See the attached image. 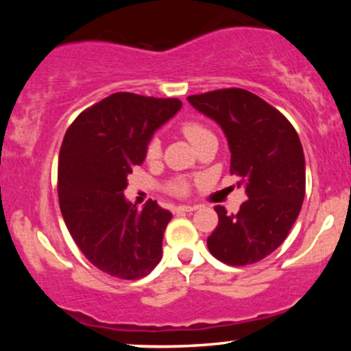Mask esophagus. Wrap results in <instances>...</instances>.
<instances>
[{
  "label": "esophagus",
  "mask_w": 351,
  "mask_h": 351,
  "mask_svg": "<svg viewBox=\"0 0 351 351\" xmlns=\"http://www.w3.org/2000/svg\"><path fill=\"white\" fill-rule=\"evenodd\" d=\"M196 206H189V204H183V206H176L175 213H191L195 211Z\"/></svg>",
  "instance_id": "esophagus-1"
}]
</instances>
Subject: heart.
Listing matches in <instances>:
<instances>
[{"label":"heart","mask_w":351,"mask_h":351,"mask_svg":"<svg viewBox=\"0 0 351 351\" xmlns=\"http://www.w3.org/2000/svg\"><path fill=\"white\" fill-rule=\"evenodd\" d=\"M180 130L186 138L195 145L203 135L208 134V128L204 125H201L199 122H195V120H186L180 125ZM160 156V138L153 136L150 138V142L147 145V158L148 160H156ZM167 189L171 193V195L176 196H183L188 193V181L184 178H175L171 180L170 183L167 184Z\"/></svg>","instance_id":"1"}]
</instances>
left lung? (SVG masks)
<instances>
[{
	"label": "left lung",
	"instance_id": "1",
	"mask_svg": "<svg viewBox=\"0 0 351 351\" xmlns=\"http://www.w3.org/2000/svg\"><path fill=\"white\" fill-rule=\"evenodd\" d=\"M188 102L223 128L231 175L247 199L236 215L215 206L219 223L208 249L221 263L247 265L276 251L291 232L305 196V158L299 135L277 108L244 88L189 95Z\"/></svg>",
	"mask_w": 351,
	"mask_h": 351
}]
</instances>
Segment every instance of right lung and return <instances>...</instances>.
Listing matches in <instances>:
<instances>
[{"label": "right lung", "mask_w": 351, "mask_h": 351, "mask_svg": "<svg viewBox=\"0 0 351 351\" xmlns=\"http://www.w3.org/2000/svg\"><path fill=\"white\" fill-rule=\"evenodd\" d=\"M180 108L178 99L117 92L80 112L64 135L60 213L88 263L117 279H142L162 259L171 213L152 199L143 209L132 206L123 189L143 163L153 132Z\"/></svg>", "instance_id": "add662e5"}]
</instances>
